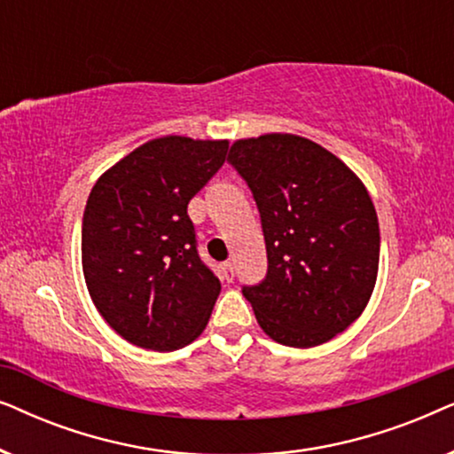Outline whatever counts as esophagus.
I'll return each instance as SVG.
<instances>
[{
	"label": "esophagus",
	"mask_w": 454,
	"mask_h": 454,
	"mask_svg": "<svg viewBox=\"0 0 454 454\" xmlns=\"http://www.w3.org/2000/svg\"><path fill=\"white\" fill-rule=\"evenodd\" d=\"M235 277V270H233V264L231 262H223L221 264V278L225 283H231Z\"/></svg>",
	"instance_id": "34e87169"
}]
</instances>
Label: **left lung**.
Masks as SVG:
<instances>
[{"instance_id":"obj_1","label":"left lung","mask_w":454,"mask_h":454,"mask_svg":"<svg viewBox=\"0 0 454 454\" xmlns=\"http://www.w3.org/2000/svg\"><path fill=\"white\" fill-rule=\"evenodd\" d=\"M229 163L262 221L269 270L244 287L260 328L300 349L334 339L362 316L378 277L380 229L364 182L295 134L235 140Z\"/></svg>"}]
</instances>
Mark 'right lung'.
<instances>
[{"mask_svg": "<svg viewBox=\"0 0 454 454\" xmlns=\"http://www.w3.org/2000/svg\"><path fill=\"white\" fill-rule=\"evenodd\" d=\"M229 140L163 136L109 167L82 219V272L114 331L142 349L200 337L221 294L202 262L188 202L227 159Z\"/></svg>", "mask_w": 454, "mask_h": 454, "instance_id": "add662e5", "label": "right lung"}]
</instances>
